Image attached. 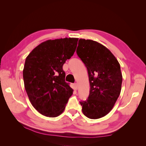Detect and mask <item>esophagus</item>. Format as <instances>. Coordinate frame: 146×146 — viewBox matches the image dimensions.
I'll return each mask as SVG.
<instances>
[{
    "label": "esophagus",
    "mask_w": 146,
    "mask_h": 146,
    "mask_svg": "<svg viewBox=\"0 0 146 146\" xmlns=\"http://www.w3.org/2000/svg\"><path fill=\"white\" fill-rule=\"evenodd\" d=\"M74 90H77L78 89V85H77V83H74Z\"/></svg>",
    "instance_id": "34e87169"
}]
</instances>
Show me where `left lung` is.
I'll use <instances>...</instances> for the list:
<instances>
[{"label":"left lung","instance_id":"8db88e82","mask_svg":"<svg viewBox=\"0 0 146 146\" xmlns=\"http://www.w3.org/2000/svg\"><path fill=\"white\" fill-rule=\"evenodd\" d=\"M76 52L87 68L90 84L87 100L80 102L82 112L90 119L102 117L112 110L120 95V64L107 47L90 39H79Z\"/></svg>","mask_w":146,"mask_h":146}]
</instances>
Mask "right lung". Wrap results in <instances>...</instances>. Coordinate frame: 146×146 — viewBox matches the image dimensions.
I'll return each instance as SVG.
<instances>
[{
    "label": "right lung",
    "mask_w": 146,
    "mask_h": 146,
    "mask_svg": "<svg viewBox=\"0 0 146 146\" xmlns=\"http://www.w3.org/2000/svg\"><path fill=\"white\" fill-rule=\"evenodd\" d=\"M78 38L47 40L26 58L24 86L31 104L42 115L55 117L63 112L73 90L65 82L63 66L76 51Z\"/></svg>",
    "instance_id": "obj_1"
}]
</instances>
